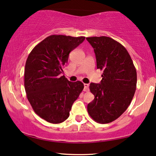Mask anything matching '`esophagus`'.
I'll return each mask as SVG.
<instances>
[{"mask_svg":"<svg viewBox=\"0 0 156 156\" xmlns=\"http://www.w3.org/2000/svg\"><path fill=\"white\" fill-rule=\"evenodd\" d=\"M84 91H87L89 90V84H84Z\"/></svg>","mask_w":156,"mask_h":156,"instance_id":"esophagus-1","label":"esophagus"}]
</instances>
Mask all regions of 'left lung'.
<instances>
[{
	"label": "left lung",
	"instance_id": "left-lung-1",
	"mask_svg": "<svg viewBox=\"0 0 156 156\" xmlns=\"http://www.w3.org/2000/svg\"><path fill=\"white\" fill-rule=\"evenodd\" d=\"M94 50L97 69L103 71L100 84L91 83L94 99L87 106L93 120L108 123L129 107L135 94L137 74L124 47L109 37H87Z\"/></svg>",
	"mask_w": 156,
	"mask_h": 156
}]
</instances>
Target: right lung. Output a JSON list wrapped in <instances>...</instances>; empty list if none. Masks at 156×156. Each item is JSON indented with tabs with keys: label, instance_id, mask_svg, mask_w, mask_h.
Wrapping results in <instances>:
<instances>
[{
	"label": "right lung",
	"instance_id": "right-lung-1",
	"mask_svg": "<svg viewBox=\"0 0 156 156\" xmlns=\"http://www.w3.org/2000/svg\"><path fill=\"white\" fill-rule=\"evenodd\" d=\"M84 40L85 37L48 36L27 57L24 72L27 98L35 114L49 123L65 121L84 89L82 82H69L61 74L69 52Z\"/></svg>",
	"mask_w": 156,
	"mask_h": 156
}]
</instances>
